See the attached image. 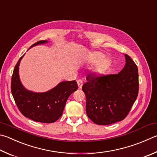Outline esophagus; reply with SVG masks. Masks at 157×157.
<instances>
[{
	"label": "esophagus",
	"instance_id": "esophagus-1",
	"mask_svg": "<svg viewBox=\"0 0 157 157\" xmlns=\"http://www.w3.org/2000/svg\"><path fill=\"white\" fill-rule=\"evenodd\" d=\"M77 83H78L79 88H81L82 85H83V81H82V79H78V80L77 81Z\"/></svg>",
	"mask_w": 157,
	"mask_h": 157
}]
</instances>
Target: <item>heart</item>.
Instances as JSON below:
<instances>
[{
  "label": "heart",
  "mask_w": 157,
  "mask_h": 157,
  "mask_svg": "<svg viewBox=\"0 0 157 157\" xmlns=\"http://www.w3.org/2000/svg\"><path fill=\"white\" fill-rule=\"evenodd\" d=\"M104 57H105L104 54L101 53V52H95V53H94L93 54V60L95 61V62H99V61H101V60H102V59L104 58ZM106 62H107V60H106V59H103V60L102 61V62L100 63V64H99V66H98V70L101 69L102 68H103V67H104V65L106 64Z\"/></svg>",
  "instance_id": "b5f03b06"
}]
</instances>
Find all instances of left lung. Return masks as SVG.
Masks as SVG:
<instances>
[{"label":"left lung","mask_w":157,"mask_h":157,"mask_svg":"<svg viewBox=\"0 0 157 157\" xmlns=\"http://www.w3.org/2000/svg\"><path fill=\"white\" fill-rule=\"evenodd\" d=\"M124 56L126 64L119 73L102 76L89 74L82 86L87 116L96 124L104 126L122 121L137 98V67L129 56Z\"/></svg>","instance_id":"obj_1"}]
</instances>
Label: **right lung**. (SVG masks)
I'll use <instances>...</instances> for the list:
<instances>
[{
  "label": "right lung",
  "mask_w": 157,
  "mask_h": 157,
  "mask_svg": "<svg viewBox=\"0 0 157 157\" xmlns=\"http://www.w3.org/2000/svg\"><path fill=\"white\" fill-rule=\"evenodd\" d=\"M47 42V40L37 42L29 49ZM25 54L17 62L11 77V90L14 100L19 110L26 117L37 122L53 123L62 116L69 97L78 90V84L75 80L61 82L43 93L27 89L19 77L20 63Z\"/></svg>",
  "instance_id": "obj_1"
}]
</instances>
